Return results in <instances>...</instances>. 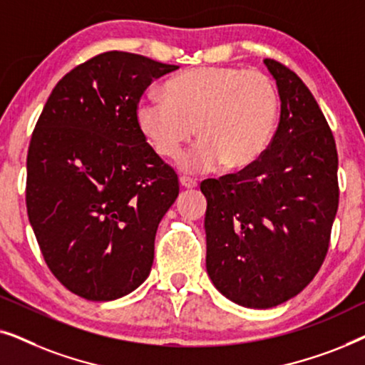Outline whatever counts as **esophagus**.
Returning <instances> with one entry per match:
<instances>
[{
	"instance_id": "esophagus-1",
	"label": "esophagus",
	"mask_w": 365,
	"mask_h": 365,
	"mask_svg": "<svg viewBox=\"0 0 365 365\" xmlns=\"http://www.w3.org/2000/svg\"><path fill=\"white\" fill-rule=\"evenodd\" d=\"M179 184H181V187H184V189H192V187L197 186V182L194 181V179L187 178V176L179 178Z\"/></svg>"
}]
</instances>
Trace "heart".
I'll return each instance as SVG.
<instances>
[{"instance_id": "heart-1", "label": "heart", "mask_w": 365, "mask_h": 365, "mask_svg": "<svg viewBox=\"0 0 365 365\" xmlns=\"http://www.w3.org/2000/svg\"><path fill=\"white\" fill-rule=\"evenodd\" d=\"M277 114V89L267 74L201 66L166 81L163 98L139 99L136 124L153 151L168 159L197 133L196 146L179 158L182 171L209 173L222 164L241 171L266 153Z\"/></svg>"}]
</instances>
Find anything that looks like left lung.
<instances>
[{
    "instance_id": "1",
    "label": "left lung",
    "mask_w": 365,
    "mask_h": 365,
    "mask_svg": "<svg viewBox=\"0 0 365 365\" xmlns=\"http://www.w3.org/2000/svg\"><path fill=\"white\" fill-rule=\"evenodd\" d=\"M264 64L281 98L271 144L252 166L201 182L207 274L251 309L276 307L312 281L339 206L337 149L321 108L296 73Z\"/></svg>"
}]
</instances>
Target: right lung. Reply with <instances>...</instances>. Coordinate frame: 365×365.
I'll list each match as a JSON object with an SVG mask.
<instances>
[{
    "label": "right lung",
    "mask_w": 365,
    "mask_h": 365,
    "mask_svg": "<svg viewBox=\"0 0 365 365\" xmlns=\"http://www.w3.org/2000/svg\"><path fill=\"white\" fill-rule=\"evenodd\" d=\"M108 51L71 69L49 94L28 149L26 207L54 277L88 301L128 296L146 281L178 174L153 151L136 106L176 71Z\"/></svg>",
    "instance_id": "1"
}]
</instances>
